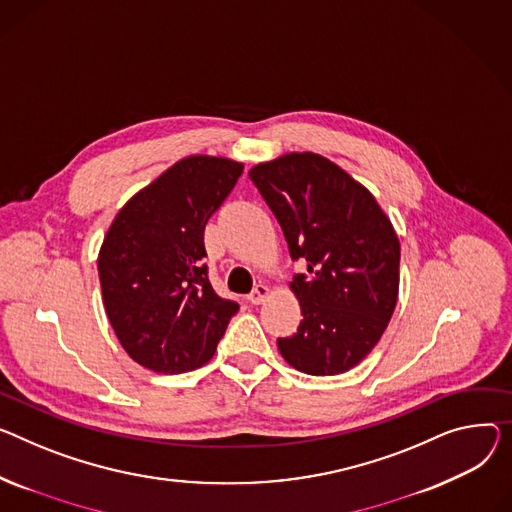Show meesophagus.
Returning a JSON list of instances; mask_svg holds the SVG:
<instances>
[{
  "label": "esophagus",
  "mask_w": 512,
  "mask_h": 512,
  "mask_svg": "<svg viewBox=\"0 0 512 512\" xmlns=\"http://www.w3.org/2000/svg\"><path fill=\"white\" fill-rule=\"evenodd\" d=\"M269 294H271L269 286L259 284V286H255V288H253V292L249 294V300H251L253 304H263V302H265V298H267Z\"/></svg>",
  "instance_id": "esophagus-1"
}]
</instances>
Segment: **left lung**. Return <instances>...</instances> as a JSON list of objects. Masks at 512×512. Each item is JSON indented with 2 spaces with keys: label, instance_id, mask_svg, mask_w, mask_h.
Here are the masks:
<instances>
[{
  "label": "left lung",
  "instance_id": "obj_1",
  "mask_svg": "<svg viewBox=\"0 0 512 512\" xmlns=\"http://www.w3.org/2000/svg\"><path fill=\"white\" fill-rule=\"evenodd\" d=\"M278 218L292 259L302 321L278 339L300 372L329 377L360 364L385 333L399 294L397 232L374 195L315 152H288L249 170Z\"/></svg>",
  "mask_w": 512,
  "mask_h": 512
}]
</instances>
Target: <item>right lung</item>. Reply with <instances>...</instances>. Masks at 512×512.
Instances as JSON below:
<instances>
[{"label":"right lung","instance_id":"1","mask_svg":"<svg viewBox=\"0 0 512 512\" xmlns=\"http://www.w3.org/2000/svg\"><path fill=\"white\" fill-rule=\"evenodd\" d=\"M245 164L208 154L175 162L117 212L98 251L102 302L127 356L179 374L206 364L238 304L210 280L203 230Z\"/></svg>","mask_w":512,"mask_h":512}]
</instances>
